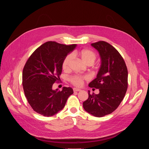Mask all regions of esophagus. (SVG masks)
Instances as JSON below:
<instances>
[{"label": "esophagus", "mask_w": 149, "mask_h": 149, "mask_svg": "<svg viewBox=\"0 0 149 149\" xmlns=\"http://www.w3.org/2000/svg\"><path fill=\"white\" fill-rule=\"evenodd\" d=\"M73 90L74 92H77V91H81V89H79V88H73Z\"/></svg>", "instance_id": "34e87169"}]
</instances>
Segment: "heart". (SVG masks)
Returning a JSON list of instances; mask_svg holds the SVG:
<instances>
[{
    "label": "heart",
    "mask_w": 149,
    "mask_h": 149,
    "mask_svg": "<svg viewBox=\"0 0 149 149\" xmlns=\"http://www.w3.org/2000/svg\"><path fill=\"white\" fill-rule=\"evenodd\" d=\"M79 57L81 61L87 65H91L94 63L97 58L96 54L90 49H82L76 50L74 51L72 54L67 55L62 61V67L63 70H68L70 68L71 63L72 61L73 57ZM88 77L87 76H82L79 75H75L70 77V81L74 86L77 87H81L82 86L84 80H87Z\"/></svg>",
    "instance_id": "b5f03b06"
}]
</instances>
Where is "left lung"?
Here are the masks:
<instances>
[{"label": "left lung", "instance_id": "left-lung-1", "mask_svg": "<svg viewBox=\"0 0 149 149\" xmlns=\"http://www.w3.org/2000/svg\"><path fill=\"white\" fill-rule=\"evenodd\" d=\"M100 55L101 66L96 78L88 85L99 89L98 94H90L83 102L84 110L97 117L113 113L123 100L128 87V71L118 51L105 41L91 44Z\"/></svg>", "mask_w": 149, "mask_h": 149}]
</instances>
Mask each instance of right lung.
Returning a JSON list of instances; mask_svg holds the SVG:
<instances>
[{"label":"right lung","instance_id":"add662e5","mask_svg":"<svg viewBox=\"0 0 149 149\" xmlns=\"http://www.w3.org/2000/svg\"><path fill=\"white\" fill-rule=\"evenodd\" d=\"M77 47L54 41L47 42L38 48L26 61L22 72L25 97L32 109L45 117L56 114L64 107L73 94L71 87L62 91L52 90L53 84L60 79L64 58Z\"/></svg>","mask_w":149,"mask_h":149}]
</instances>
